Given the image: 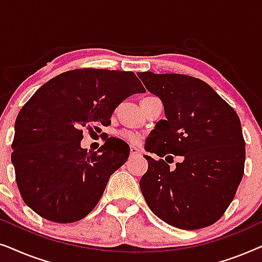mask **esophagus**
I'll return each mask as SVG.
<instances>
[{
	"mask_svg": "<svg viewBox=\"0 0 262 262\" xmlns=\"http://www.w3.org/2000/svg\"><path fill=\"white\" fill-rule=\"evenodd\" d=\"M141 155V150L138 148H136V146H131L130 148V156L131 157H135V156H138Z\"/></svg>",
	"mask_w": 262,
	"mask_h": 262,
	"instance_id": "34e87169",
	"label": "esophagus"
}]
</instances>
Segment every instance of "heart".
I'll use <instances>...</instances> for the list:
<instances>
[{"label":"heart","mask_w":262,"mask_h":262,"mask_svg":"<svg viewBox=\"0 0 262 262\" xmlns=\"http://www.w3.org/2000/svg\"><path fill=\"white\" fill-rule=\"evenodd\" d=\"M120 136L121 138L124 139V141H126L127 143H130V144H138L139 142H141V135L136 134V132H132V131H128V130H124L120 132Z\"/></svg>","instance_id":"1"}]
</instances>
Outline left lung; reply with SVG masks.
I'll return each mask as SVG.
<instances>
[{"instance_id":"left-lung-1","label":"left lung","mask_w":262,"mask_h":262,"mask_svg":"<svg viewBox=\"0 0 262 262\" xmlns=\"http://www.w3.org/2000/svg\"><path fill=\"white\" fill-rule=\"evenodd\" d=\"M159 96L166 119L150 132L146 150L166 160L183 159L175 170L146 156L139 186L150 210L171 227L195 230L216 223L230 205L245 171L246 143L234 108L209 84L180 74L139 73Z\"/></svg>"}]
</instances>
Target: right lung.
<instances>
[{"label":"right lung","mask_w":262,"mask_h":262,"mask_svg":"<svg viewBox=\"0 0 262 262\" xmlns=\"http://www.w3.org/2000/svg\"><path fill=\"white\" fill-rule=\"evenodd\" d=\"M145 89L132 71L76 69L41 85L15 121L12 162L20 194L45 220L73 223L103 194L130 149L110 138L98 151L81 148L83 131L111 125L116 107Z\"/></svg>","instance_id":"add662e5"}]
</instances>
